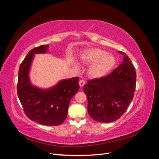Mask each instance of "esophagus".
<instances>
[{
  "instance_id": "obj_1",
  "label": "esophagus",
  "mask_w": 159,
  "mask_h": 159,
  "mask_svg": "<svg viewBox=\"0 0 159 159\" xmlns=\"http://www.w3.org/2000/svg\"><path fill=\"white\" fill-rule=\"evenodd\" d=\"M85 81L84 80H80L79 81V84L80 87H83V86L85 85Z\"/></svg>"
}]
</instances>
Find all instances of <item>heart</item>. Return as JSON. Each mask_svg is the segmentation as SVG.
Here are the masks:
<instances>
[{
  "label": "heart",
  "instance_id": "obj_1",
  "mask_svg": "<svg viewBox=\"0 0 159 159\" xmlns=\"http://www.w3.org/2000/svg\"><path fill=\"white\" fill-rule=\"evenodd\" d=\"M83 63L90 65L89 75L93 78H102L113 70L116 58L111 54L99 48H91L84 51L81 56Z\"/></svg>",
  "mask_w": 159,
  "mask_h": 159
}]
</instances>
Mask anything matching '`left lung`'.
I'll return each instance as SVG.
<instances>
[{"label": "left lung", "instance_id": "left-lung-1", "mask_svg": "<svg viewBox=\"0 0 159 159\" xmlns=\"http://www.w3.org/2000/svg\"><path fill=\"white\" fill-rule=\"evenodd\" d=\"M111 73L102 78L89 80L84 86L88 97V111L95 121L111 123L126 111L132 101L136 87V71L128 56Z\"/></svg>", "mask_w": 159, "mask_h": 159}]
</instances>
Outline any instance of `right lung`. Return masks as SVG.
<instances>
[{"mask_svg":"<svg viewBox=\"0 0 159 159\" xmlns=\"http://www.w3.org/2000/svg\"><path fill=\"white\" fill-rule=\"evenodd\" d=\"M49 45L31 50L21 63L18 71L17 94L26 116L44 125L56 126L67 117L72 97L80 89L79 77L60 81L52 88L42 89L32 85L29 71L36 54L46 53Z\"/></svg>","mask_w":159,"mask_h":159,"instance_id":"add662e5","label":"right lung"}]
</instances>
